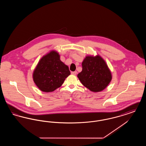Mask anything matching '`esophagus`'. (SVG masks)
Returning <instances> with one entry per match:
<instances>
[{
    "instance_id": "esophagus-1",
    "label": "esophagus",
    "mask_w": 146,
    "mask_h": 146,
    "mask_svg": "<svg viewBox=\"0 0 146 146\" xmlns=\"http://www.w3.org/2000/svg\"><path fill=\"white\" fill-rule=\"evenodd\" d=\"M71 74H72V75H76V74H77V72H76V71L72 72H71Z\"/></svg>"
}]
</instances>
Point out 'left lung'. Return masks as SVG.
I'll return each mask as SVG.
<instances>
[{
	"label": "left lung",
	"mask_w": 146,
	"mask_h": 146,
	"mask_svg": "<svg viewBox=\"0 0 146 146\" xmlns=\"http://www.w3.org/2000/svg\"><path fill=\"white\" fill-rule=\"evenodd\" d=\"M82 71L77 76L84 86L91 91H102L110 83L111 72L100 56H86L82 62Z\"/></svg>",
	"instance_id": "1"
}]
</instances>
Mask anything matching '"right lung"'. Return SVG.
Instances as JSON below:
<instances>
[{"instance_id": "1", "label": "right lung", "mask_w": 146, "mask_h": 146, "mask_svg": "<svg viewBox=\"0 0 146 146\" xmlns=\"http://www.w3.org/2000/svg\"><path fill=\"white\" fill-rule=\"evenodd\" d=\"M70 74L68 67L61 61L59 54L52 50L39 60L33 71V79L40 90L49 92L60 88Z\"/></svg>"}]
</instances>
